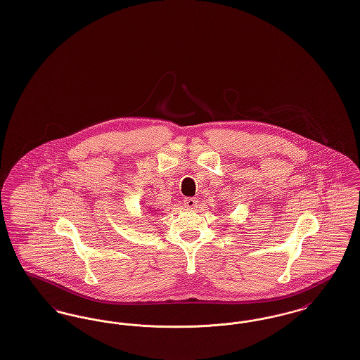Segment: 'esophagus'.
<instances>
[{"label":"esophagus","instance_id":"1","mask_svg":"<svg viewBox=\"0 0 360 360\" xmlns=\"http://www.w3.org/2000/svg\"><path fill=\"white\" fill-rule=\"evenodd\" d=\"M184 205H185L186 209H195V207L198 206V200H197V198L188 197V198H185V200H184Z\"/></svg>","mask_w":360,"mask_h":360}]
</instances>
